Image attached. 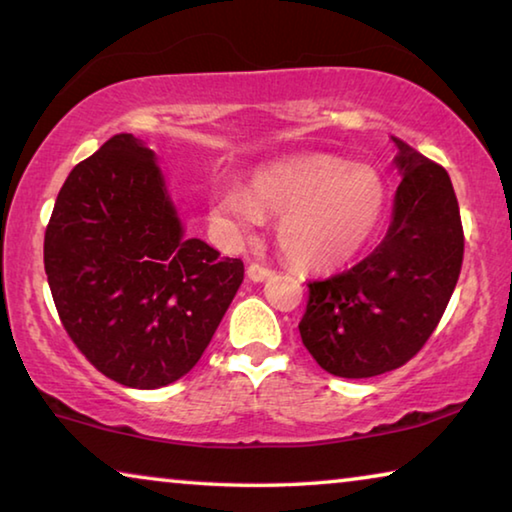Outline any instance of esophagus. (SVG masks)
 Segmentation results:
<instances>
[{
  "mask_svg": "<svg viewBox=\"0 0 512 512\" xmlns=\"http://www.w3.org/2000/svg\"><path fill=\"white\" fill-rule=\"evenodd\" d=\"M246 273H248V277H250V280H253V282H264V280H268V277L273 275L271 268L264 266V264H257V262L250 264Z\"/></svg>",
  "mask_w": 512,
  "mask_h": 512,
  "instance_id": "1",
  "label": "esophagus"
}]
</instances>
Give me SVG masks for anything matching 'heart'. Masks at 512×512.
<instances>
[{
  "instance_id": "heart-1",
  "label": "heart",
  "mask_w": 512,
  "mask_h": 512,
  "mask_svg": "<svg viewBox=\"0 0 512 512\" xmlns=\"http://www.w3.org/2000/svg\"><path fill=\"white\" fill-rule=\"evenodd\" d=\"M386 205V185L375 169L332 155H302L259 171L250 192L225 187L212 216L230 235L255 230L264 214L280 216L277 244L284 257L305 271H332L375 239Z\"/></svg>"
}]
</instances>
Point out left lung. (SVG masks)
<instances>
[{
    "mask_svg": "<svg viewBox=\"0 0 512 512\" xmlns=\"http://www.w3.org/2000/svg\"><path fill=\"white\" fill-rule=\"evenodd\" d=\"M402 183L386 237L359 264L309 282L300 336L329 375L363 379L411 361L461 275L463 223L449 173L393 137Z\"/></svg>",
    "mask_w": 512,
    "mask_h": 512,
    "instance_id": "left-lung-1",
    "label": "left lung"
}]
</instances>
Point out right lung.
I'll list each match as a JSON object with an SVG mask.
<instances>
[{
  "label": "right lung",
  "instance_id": "1",
  "mask_svg": "<svg viewBox=\"0 0 512 512\" xmlns=\"http://www.w3.org/2000/svg\"><path fill=\"white\" fill-rule=\"evenodd\" d=\"M45 273L83 357L117 384L151 391L203 357L244 262L183 237L153 151L119 133L60 187Z\"/></svg>",
  "mask_w": 512,
  "mask_h": 512
}]
</instances>
